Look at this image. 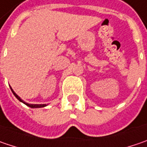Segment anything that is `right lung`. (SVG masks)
<instances>
[{
    "instance_id": "add662e5",
    "label": "right lung",
    "mask_w": 147,
    "mask_h": 147,
    "mask_svg": "<svg viewBox=\"0 0 147 147\" xmlns=\"http://www.w3.org/2000/svg\"><path fill=\"white\" fill-rule=\"evenodd\" d=\"M10 90H11L12 93L14 94V95H15L16 98L19 99V100H20V102H22V103H24V105H26L29 106V107H30V108H42V107H45V106H47L46 105H32V104H28V103H25L24 101H23L22 99H20V97H19V96H18V95L16 94V93H15V91H14V90H12V88H11V87H10Z\"/></svg>"
}]
</instances>
